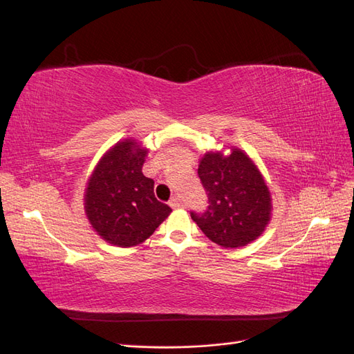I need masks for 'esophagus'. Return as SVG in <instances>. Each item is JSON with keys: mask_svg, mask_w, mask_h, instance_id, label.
I'll list each match as a JSON object with an SVG mask.
<instances>
[{"mask_svg": "<svg viewBox=\"0 0 354 354\" xmlns=\"http://www.w3.org/2000/svg\"><path fill=\"white\" fill-rule=\"evenodd\" d=\"M169 207L173 208V209H176V208H178L180 207V198L178 196H173L169 199Z\"/></svg>", "mask_w": 354, "mask_h": 354, "instance_id": "obj_1", "label": "esophagus"}]
</instances>
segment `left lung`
I'll return each mask as SVG.
<instances>
[{
	"label": "left lung",
	"instance_id": "left-lung-1",
	"mask_svg": "<svg viewBox=\"0 0 354 354\" xmlns=\"http://www.w3.org/2000/svg\"><path fill=\"white\" fill-rule=\"evenodd\" d=\"M198 174L209 205L190 217L209 241L232 250L261 236L272 218V195L248 155L238 147L229 155L209 151L201 158Z\"/></svg>",
	"mask_w": 354,
	"mask_h": 354
}]
</instances>
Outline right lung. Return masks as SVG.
<instances>
[{
    "instance_id": "obj_1",
    "label": "right lung",
    "mask_w": 354,
    "mask_h": 354,
    "mask_svg": "<svg viewBox=\"0 0 354 354\" xmlns=\"http://www.w3.org/2000/svg\"><path fill=\"white\" fill-rule=\"evenodd\" d=\"M147 149L134 138L113 145L95 165L84 194V209L99 236L121 248L145 242L171 212L143 176Z\"/></svg>"
}]
</instances>
